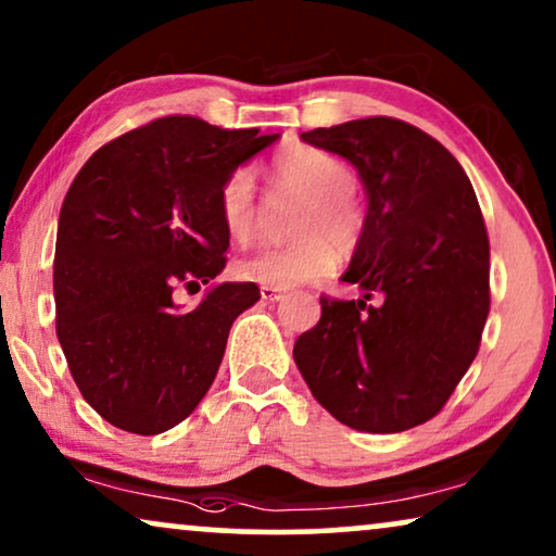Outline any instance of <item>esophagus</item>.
Masks as SVG:
<instances>
[{"label": "esophagus", "mask_w": 556, "mask_h": 556, "mask_svg": "<svg viewBox=\"0 0 556 556\" xmlns=\"http://www.w3.org/2000/svg\"><path fill=\"white\" fill-rule=\"evenodd\" d=\"M261 299L263 301H280V299H283V293H280L278 291V288H270V286H261Z\"/></svg>", "instance_id": "obj_1"}]
</instances>
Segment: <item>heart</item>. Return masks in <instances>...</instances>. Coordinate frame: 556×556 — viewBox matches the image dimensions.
Segmentation results:
<instances>
[{
	"mask_svg": "<svg viewBox=\"0 0 556 556\" xmlns=\"http://www.w3.org/2000/svg\"><path fill=\"white\" fill-rule=\"evenodd\" d=\"M268 179L276 189L301 197L291 232L299 240L255 250L235 263L238 278L288 291L329 276L339 250L354 245L362 212L354 200V172L344 159L308 143H288L270 159ZM219 215L235 242L253 240L257 200L253 174L240 169L227 177L219 192Z\"/></svg>",
	"mask_w": 556,
	"mask_h": 556,
	"instance_id": "1",
	"label": "heart"
}]
</instances>
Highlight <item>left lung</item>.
I'll return each instance as SVG.
<instances>
[{
  "label": "left lung",
  "instance_id": "obj_1",
  "mask_svg": "<svg viewBox=\"0 0 556 556\" xmlns=\"http://www.w3.org/2000/svg\"><path fill=\"white\" fill-rule=\"evenodd\" d=\"M301 139L359 172L367 215L341 276L362 299H321V318L293 346L295 367L349 428L409 430L443 409L489 318V235L476 192L451 151L405 121H346Z\"/></svg>",
  "mask_w": 556,
  "mask_h": 556
}]
</instances>
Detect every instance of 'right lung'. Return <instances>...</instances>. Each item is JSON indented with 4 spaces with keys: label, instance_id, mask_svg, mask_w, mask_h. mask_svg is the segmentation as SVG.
<instances>
[{
    "label": "right lung",
    "instance_id": "1",
    "mask_svg": "<svg viewBox=\"0 0 556 556\" xmlns=\"http://www.w3.org/2000/svg\"><path fill=\"white\" fill-rule=\"evenodd\" d=\"M280 134L151 121L105 143L67 189L55 242V326L71 375L103 420L159 435L194 413L215 382L235 318L255 283H217L230 235L219 192Z\"/></svg>",
    "mask_w": 556,
    "mask_h": 556
}]
</instances>
